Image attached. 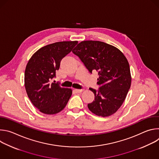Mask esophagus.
<instances>
[{
	"instance_id": "obj_1",
	"label": "esophagus",
	"mask_w": 159,
	"mask_h": 159,
	"mask_svg": "<svg viewBox=\"0 0 159 159\" xmlns=\"http://www.w3.org/2000/svg\"><path fill=\"white\" fill-rule=\"evenodd\" d=\"M74 90L75 92H77L78 93H82L84 89H75Z\"/></svg>"
}]
</instances>
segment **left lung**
Segmentation results:
<instances>
[{
	"label": "left lung",
	"mask_w": 159,
	"mask_h": 159,
	"mask_svg": "<svg viewBox=\"0 0 159 159\" xmlns=\"http://www.w3.org/2000/svg\"><path fill=\"white\" fill-rule=\"evenodd\" d=\"M72 52L78 56L89 71L98 72V92L90 88L94 101L88 104L94 115L107 117L115 113L125 101L131 86L129 65L116 47L102 41L87 40L79 43Z\"/></svg>",
	"instance_id": "1"
}]
</instances>
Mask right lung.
<instances>
[{"label":"right lung","instance_id":"obj_1","mask_svg":"<svg viewBox=\"0 0 159 159\" xmlns=\"http://www.w3.org/2000/svg\"><path fill=\"white\" fill-rule=\"evenodd\" d=\"M77 43V41H70L48 44L36 51L26 65V93L33 106L45 115H55L62 111L72 94V89L62 87L52 79L59 69L61 59Z\"/></svg>","mask_w":159,"mask_h":159}]
</instances>
